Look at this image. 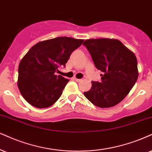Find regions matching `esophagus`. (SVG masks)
Listing matches in <instances>:
<instances>
[{
  "instance_id": "1",
  "label": "esophagus",
  "mask_w": 152,
  "mask_h": 152,
  "mask_svg": "<svg viewBox=\"0 0 152 152\" xmlns=\"http://www.w3.org/2000/svg\"><path fill=\"white\" fill-rule=\"evenodd\" d=\"M74 80H75V81L77 82H80V81H81V79H77V78H74Z\"/></svg>"
}]
</instances>
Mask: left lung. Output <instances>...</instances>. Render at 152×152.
I'll return each instance as SVG.
<instances>
[{
  "label": "left lung",
  "instance_id": "obj_1",
  "mask_svg": "<svg viewBox=\"0 0 152 152\" xmlns=\"http://www.w3.org/2000/svg\"><path fill=\"white\" fill-rule=\"evenodd\" d=\"M83 44L96 68L104 72L102 82H91L90 90L84 94L98 107L115 106L128 94L138 78L135 55L115 39H87Z\"/></svg>",
  "mask_w": 152,
  "mask_h": 152
}]
</instances>
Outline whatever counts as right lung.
<instances>
[{"label":"right lung","instance_id":"1","mask_svg":"<svg viewBox=\"0 0 152 152\" xmlns=\"http://www.w3.org/2000/svg\"><path fill=\"white\" fill-rule=\"evenodd\" d=\"M83 42L56 37L38 42L24 55L18 67V86L29 104L44 108L57 102L69 80L55 72L60 66H65L72 52Z\"/></svg>","mask_w":152,"mask_h":152}]
</instances>
